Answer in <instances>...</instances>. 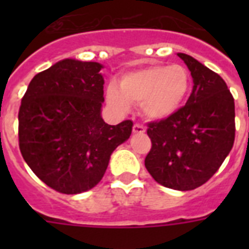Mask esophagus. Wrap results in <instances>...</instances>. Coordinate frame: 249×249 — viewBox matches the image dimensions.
Masks as SVG:
<instances>
[{
    "instance_id": "esophagus-1",
    "label": "esophagus",
    "mask_w": 249,
    "mask_h": 249,
    "mask_svg": "<svg viewBox=\"0 0 249 249\" xmlns=\"http://www.w3.org/2000/svg\"><path fill=\"white\" fill-rule=\"evenodd\" d=\"M144 132H146V129L143 128V125H141V124L133 125V133H134V134H143Z\"/></svg>"
}]
</instances>
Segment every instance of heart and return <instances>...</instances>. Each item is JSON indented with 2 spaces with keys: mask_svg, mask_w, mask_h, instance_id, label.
I'll list each match as a JSON object with an SVG mask.
<instances>
[{
  "mask_svg": "<svg viewBox=\"0 0 249 249\" xmlns=\"http://www.w3.org/2000/svg\"><path fill=\"white\" fill-rule=\"evenodd\" d=\"M190 89V76L181 66H150L121 76L119 88L109 85L106 98L113 108L126 112L130 103L151 120H163L182 106Z\"/></svg>",
  "mask_w": 249,
  "mask_h": 249,
  "instance_id": "obj_1",
  "label": "heart"
}]
</instances>
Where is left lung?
<instances>
[{
    "label": "left lung",
    "instance_id": "left-lung-1",
    "mask_svg": "<svg viewBox=\"0 0 249 249\" xmlns=\"http://www.w3.org/2000/svg\"><path fill=\"white\" fill-rule=\"evenodd\" d=\"M177 55L191 72L193 91L182 108L148 124L152 147L144 165L160 185L189 191L208 181L231 151L235 106L220 75L193 56Z\"/></svg>",
    "mask_w": 249,
    "mask_h": 249
}]
</instances>
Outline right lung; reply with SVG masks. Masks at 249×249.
Masks as SVG:
<instances>
[{
  "mask_svg": "<svg viewBox=\"0 0 249 249\" xmlns=\"http://www.w3.org/2000/svg\"><path fill=\"white\" fill-rule=\"evenodd\" d=\"M101 63L63 59L37 73L19 108V148L33 173L55 191L80 194L101 181L133 123L102 119Z\"/></svg>",
  "mask_w": 249,
  "mask_h": 249,
  "instance_id": "right-lung-1",
  "label": "right lung"
}]
</instances>
